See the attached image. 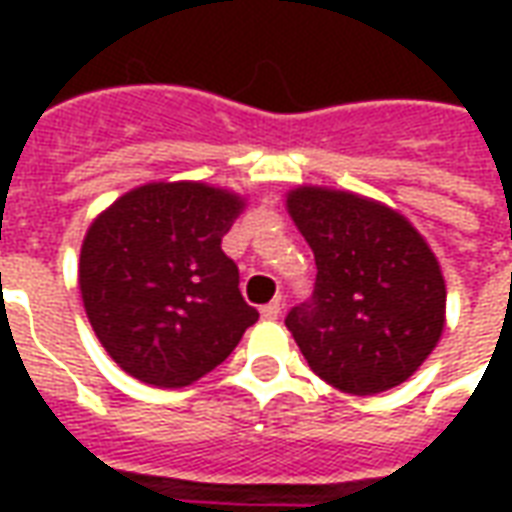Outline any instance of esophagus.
Returning a JSON list of instances; mask_svg holds the SVG:
<instances>
[{
    "mask_svg": "<svg viewBox=\"0 0 512 512\" xmlns=\"http://www.w3.org/2000/svg\"><path fill=\"white\" fill-rule=\"evenodd\" d=\"M279 312H282V304H279V299H274V301H268L266 307L260 310V315H263L266 321H277Z\"/></svg>",
    "mask_w": 512,
    "mask_h": 512,
    "instance_id": "1",
    "label": "esophagus"
}]
</instances>
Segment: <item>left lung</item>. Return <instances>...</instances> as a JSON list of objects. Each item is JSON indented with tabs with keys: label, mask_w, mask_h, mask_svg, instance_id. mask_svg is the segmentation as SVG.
<instances>
[{
	"label": "left lung",
	"mask_w": 512,
	"mask_h": 512,
	"mask_svg": "<svg viewBox=\"0 0 512 512\" xmlns=\"http://www.w3.org/2000/svg\"><path fill=\"white\" fill-rule=\"evenodd\" d=\"M285 208L318 266L312 301L285 318L312 373L359 397L408 381L447 323L428 241L403 213L354 191L296 186Z\"/></svg>",
	"instance_id": "obj_1"
}]
</instances>
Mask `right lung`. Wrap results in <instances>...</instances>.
I'll return each instance as SVG.
<instances>
[{
    "label": "right lung",
    "instance_id": "1",
    "mask_svg": "<svg viewBox=\"0 0 512 512\" xmlns=\"http://www.w3.org/2000/svg\"><path fill=\"white\" fill-rule=\"evenodd\" d=\"M246 200L200 180L145 183L87 227L79 255L84 312L128 376L180 389L233 354L257 321L222 252Z\"/></svg>",
    "mask_w": 512,
    "mask_h": 512
}]
</instances>
